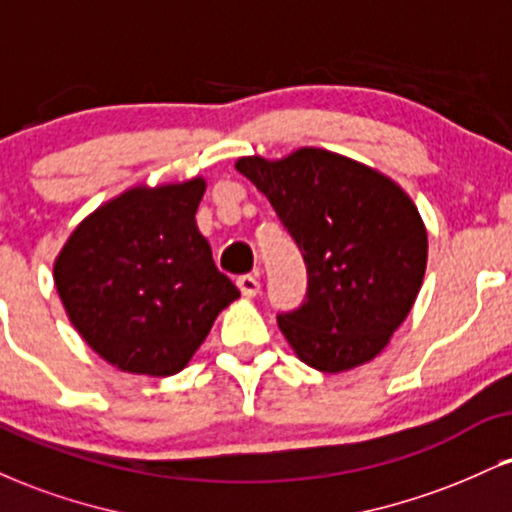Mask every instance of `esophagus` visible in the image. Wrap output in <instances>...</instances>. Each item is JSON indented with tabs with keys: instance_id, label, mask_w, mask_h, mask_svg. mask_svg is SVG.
<instances>
[{
	"instance_id": "esophagus-1",
	"label": "esophagus",
	"mask_w": 512,
	"mask_h": 512,
	"mask_svg": "<svg viewBox=\"0 0 512 512\" xmlns=\"http://www.w3.org/2000/svg\"><path fill=\"white\" fill-rule=\"evenodd\" d=\"M236 284H238V289L245 298H252V296H257V293H260V279H257V276H252V274L238 276Z\"/></svg>"
}]
</instances>
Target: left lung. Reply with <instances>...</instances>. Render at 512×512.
I'll return each mask as SVG.
<instances>
[{
	"label": "left lung",
	"instance_id": "obj_1",
	"mask_svg": "<svg viewBox=\"0 0 512 512\" xmlns=\"http://www.w3.org/2000/svg\"><path fill=\"white\" fill-rule=\"evenodd\" d=\"M308 267L301 308L279 330L305 366L344 373L373 361L407 320L426 274L428 236L411 197L380 170L303 146L276 158L236 161Z\"/></svg>",
	"mask_w": 512,
	"mask_h": 512
}]
</instances>
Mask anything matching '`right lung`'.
<instances>
[{
	"mask_svg": "<svg viewBox=\"0 0 512 512\" xmlns=\"http://www.w3.org/2000/svg\"><path fill=\"white\" fill-rule=\"evenodd\" d=\"M207 180L129 187L88 214L55 260L84 342L134 375L180 373L240 291L216 269L195 214Z\"/></svg>",
	"mask_w": 512,
	"mask_h": 512,
	"instance_id": "obj_1",
	"label": "right lung"
}]
</instances>
